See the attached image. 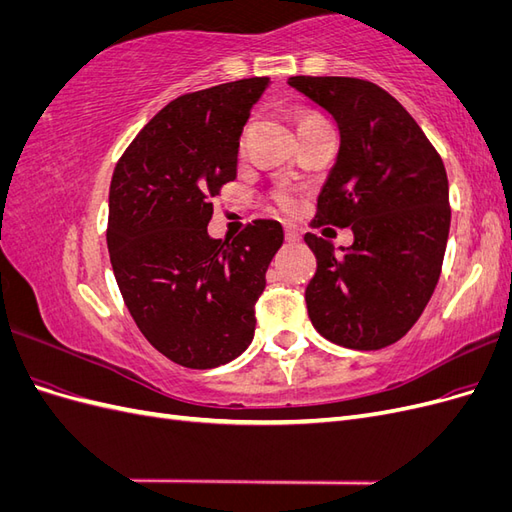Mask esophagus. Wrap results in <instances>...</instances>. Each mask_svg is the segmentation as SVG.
<instances>
[{"label":"esophagus","mask_w":512,"mask_h":512,"mask_svg":"<svg viewBox=\"0 0 512 512\" xmlns=\"http://www.w3.org/2000/svg\"><path fill=\"white\" fill-rule=\"evenodd\" d=\"M284 235H286L288 243H297L301 239V232H299V228L294 226V224H286L284 226Z\"/></svg>","instance_id":"1"}]
</instances>
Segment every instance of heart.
<instances>
[{
    "label": "heart",
    "mask_w": 512,
    "mask_h": 512,
    "mask_svg": "<svg viewBox=\"0 0 512 512\" xmlns=\"http://www.w3.org/2000/svg\"><path fill=\"white\" fill-rule=\"evenodd\" d=\"M316 121H322V119H320L318 115H305V117L301 119V126H299V128L309 126V123H316ZM245 138H247V130L241 134V141H239L241 151H243V147H245ZM271 196H273L275 203L280 205L282 209H292L294 203H297V194H294V190L288 188V185H277V188L273 190Z\"/></svg>",
    "instance_id": "heart-1"
}]
</instances>
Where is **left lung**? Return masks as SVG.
I'll list each match as a JSON object with an SVG mask.
<instances>
[{
	"instance_id": "obj_1",
	"label": "left lung",
	"mask_w": 512,
	"mask_h": 512,
	"mask_svg": "<svg viewBox=\"0 0 512 512\" xmlns=\"http://www.w3.org/2000/svg\"><path fill=\"white\" fill-rule=\"evenodd\" d=\"M288 83L337 121V162L312 228L354 232L350 247L307 232L316 273L307 314L329 342L380 350L404 337L438 284L451 228L440 153L389 91L352 76H290Z\"/></svg>"
}]
</instances>
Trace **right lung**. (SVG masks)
Wrapping results in <instances>:
<instances>
[{
  "mask_svg": "<svg viewBox=\"0 0 512 512\" xmlns=\"http://www.w3.org/2000/svg\"><path fill=\"white\" fill-rule=\"evenodd\" d=\"M267 85L269 76H254L168 102L111 179L106 243L121 297L147 342L190 369L224 365L250 346L254 307L284 241L275 220H254L224 241L207 232Z\"/></svg>",
  "mask_w": 512,
  "mask_h": 512,
  "instance_id": "right-lung-1",
  "label": "right lung"
}]
</instances>
